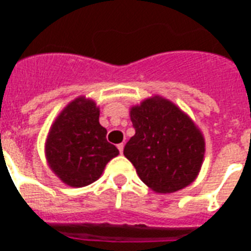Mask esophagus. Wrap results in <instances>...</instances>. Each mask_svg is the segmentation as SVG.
Wrapping results in <instances>:
<instances>
[{"label":"esophagus","mask_w":251,"mask_h":251,"mask_svg":"<svg viewBox=\"0 0 251 251\" xmlns=\"http://www.w3.org/2000/svg\"><path fill=\"white\" fill-rule=\"evenodd\" d=\"M117 147H118L119 152H121V153H123V150H124V143H119V145L117 146Z\"/></svg>","instance_id":"1"}]
</instances>
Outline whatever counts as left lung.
<instances>
[{"mask_svg":"<svg viewBox=\"0 0 251 251\" xmlns=\"http://www.w3.org/2000/svg\"><path fill=\"white\" fill-rule=\"evenodd\" d=\"M136 134L124 147L139 178L157 194L191 185L200 174L205 138L196 123L168 99L154 95L133 105Z\"/></svg>","mask_w":251,"mask_h":251,"instance_id":"obj_1","label":"left lung"}]
</instances>
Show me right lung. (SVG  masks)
<instances>
[{
    "label": "right lung",
    "instance_id": "right-lung-1",
    "mask_svg": "<svg viewBox=\"0 0 251 251\" xmlns=\"http://www.w3.org/2000/svg\"><path fill=\"white\" fill-rule=\"evenodd\" d=\"M99 106L93 99L77 97L57 115L45 141L50 170L70 187L95 182L106 163L119 154L106 141V129L99 123Z\"/></svg>",
    "mask_w": 251,
    "mask_h": 251
}]
</instances>
